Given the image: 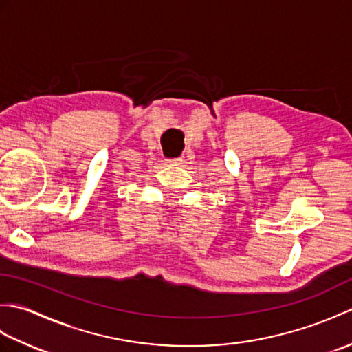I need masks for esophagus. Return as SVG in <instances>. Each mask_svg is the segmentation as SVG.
<instances>
[{
    "label": "esophagus",
    "instance_id": "obj_1",
    "mask_svg": "<svg viewBox=\"0 0 352 352\" xmlns=\"http://www.w3.org/2000/svg\"><path fill=\"white\" fill-rule=\"evenodd\" d=\"M168 163L175 164V166H178V164L183 163V159H182V157H178V159H170V160H168Z\"/></svg>",
    "mask_w": 352,
    "mask_h": 352
}]
</instances>
